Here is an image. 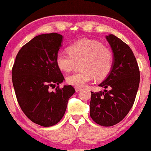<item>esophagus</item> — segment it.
Returning <instances> with one entry per match:
<instances>
[{
    "mask_svg": "<svg viewBox=\"0 0 151 151\" xmlns=\"http://www.w3.org/2000/svg\"><path fill=\"white\" fill-rule=\"evenodd\" d=\"M75 90L76 92H78V91H80L81 90H82V88H80V87H75Z\"/></svg>",
    "mask_w": 151,
    "mask_h": 151,
    "instance_id": "34e87169",
    "label": "esophagus"
}]
</instances>
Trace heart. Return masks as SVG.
Segmentation results:
<instances>
[{
	"label": "heart",
	"mask_w": 151,
	"mask_h": 151,
	"mask_svg": "<svg viewBox=\"0 0 151 151\" xmlns=\"http://www.w3.org/2000/svg\"><path fill=\"white\" fill-rule=\"evenodd\" d=\"M68 52H59L56 64L60 70L69 72L81 63V72L69 75L66 82L76 87H82L95 78L104 79L112 68L113 54L101 43L95 40H84L76 42L68 47Z\"/></svg>",
	"instance_id": "1"
}]
</instances>
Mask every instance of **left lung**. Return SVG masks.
<instances>
[{"label":"left lung","instance_id":"1","mask_svg":"<svg viewBox=\"0 0 151 151\" xmlns=\"http://www.w3.org/2000/svg\"><path fill=\"white\" fill-rule=\"evenodd\" d=\"M113 53V65L99 85L104 91L91 92L90 116L101 126L110 127L122 120L133 105L140 83V71L132 50L113 35L106 36ZM109 88L110 90H106Z\"/></svg>","mask_w":151,"mask_h":151}]
</instances>
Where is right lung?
Masks as SVG:
<instances>
[{
  "label": "right lung",
  "mask_w": 151,
  "mask_h": 151,
  "mask_svg": "<svg viewBox=\"0 0 151 151\" xmlns=\"http://www.w3.org/2000/svg\"><path fill=\"white\" fill-rule=\"evenodd\" d=\"M63 37L57 33L34 37L18 52L12 69V81L17 101L26 116L37 124L50 127L64 116L70 97L76 92L72 86L50 87L65 80L56 64Z\"/></svg>",
  "instance_id": "add662e5"
}]
</instances>
